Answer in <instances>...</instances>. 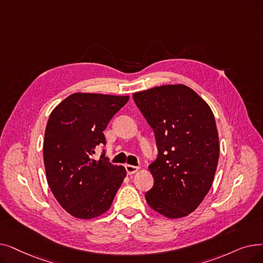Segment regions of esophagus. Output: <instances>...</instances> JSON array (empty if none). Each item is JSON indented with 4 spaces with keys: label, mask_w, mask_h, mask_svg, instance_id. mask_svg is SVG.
Masks as SVG:
<instances>
[{
    "label": "esophagus",
    "mask_w": 263,
    "mask_h": 263,
    "mask_svg": "<svg viewBox=\"0 0 263 263\" xmlns=\"http://www.w3.org/2000/svg\"><path fill=\"white\" fill-rule=\"evenodd\" d=\"M140 170L139 166H134V165H130V164H127L125 165V171H127L128 175H132L134 173L138 172V171Z\"/></svg>",
    "instance_id": "1"
}]
</instances>
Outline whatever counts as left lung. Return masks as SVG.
I'll use <instances>...</instances> for the list:
<instances>
[{
  "mask_svg": "<svg viewBox=\"0 0 263 263\" xmlns=\"http://www.w3.org/2000/svg\"><path fill=\"white\" fill-rule=\"evenodd\" d=\"M154 129L158 157L148 168L154 177L146 192L149 206L167 218L195 211L210 191L219 159L214 114L185 85H164L133 95Z\"/></svg>",
  "mask_w": 263,
  "mask_h": 263,
  "instance_id": "1",
  "label": "left lung"
}]
</instances>
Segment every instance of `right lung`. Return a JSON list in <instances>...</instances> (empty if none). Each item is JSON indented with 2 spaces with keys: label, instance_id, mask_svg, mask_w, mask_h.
<instances>
[{
  "label": "right lung",
  "instance_id": "add662e5",
  "mask_svg": "<svg viewBox=\"0 0 263 263\" xmlns=\"http://www.w3.org/2000/svg\"><path fill=\"white\" fill-rule=\"evenodd\" d=\"M128 101L129 96L76 92L50 114L43 147L47 182L57 201L76 218L107 212L127 175L104 154L99 160L92 155L98 145L106 144L103 131Z\"/></svg>",
  "mask_w": 263,
  "mask_h": 263
}]
</instances>
